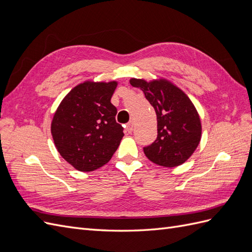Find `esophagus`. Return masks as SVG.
<instances>
[{
	"label": "esophagus",
	"mask_w": 252,
	"mask_h": 252,
	"mask_svg": "<svg viewBox=\"0 0 252 252\" xmlns=\"http://www.w3.org/2000/svg\"><path fill=\"white\" fill-rule=\"evenodd\" d=\"M126 130H127V132H132V130H133V122H129V123H127V125H126Z\"/></svg>",
	"instance_id": "obj_1"
}]
</instances>
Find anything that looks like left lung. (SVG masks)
<instances>
[{"mask_svg": "<svg viewBox=\"0 0 252 252\" xmlns=\"http://www.w3.org/2000/svg\"><path fill=\"white\" fill-rule=\"evenodd\" d=\"M130 84L143 91L157 113L158 136L143 148L145 156L164 167L183 164L196 149L202 133L199 113L190 98L165 80L131 79Z\"/></svg>", "mask_w": 252, "mask_h": 252, "instance_id": "1", "label": "left lung"}]
</instances>
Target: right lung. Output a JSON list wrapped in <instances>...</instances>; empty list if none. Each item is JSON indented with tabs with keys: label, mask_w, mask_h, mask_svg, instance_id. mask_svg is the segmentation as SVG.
Here are the masks:
<instances>
[{
	"label": "right lung",
	"mask_w": 252,
	"mask_h": 252,
	"mask_svg": "<svg viewBox=\"0 0 252 252\" xmlns=\"http://www.w3.org/2000/svg\"><path fill=\"white\" fill-rule=\"evenodd\" d=\"M117 82H85L61 102L51 123L60 155L75 169L94 171L110 161L124 136L110 102Z\"/></svg>",
	"instance_id": "add662e5"
}]
</instances>
